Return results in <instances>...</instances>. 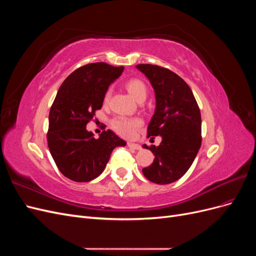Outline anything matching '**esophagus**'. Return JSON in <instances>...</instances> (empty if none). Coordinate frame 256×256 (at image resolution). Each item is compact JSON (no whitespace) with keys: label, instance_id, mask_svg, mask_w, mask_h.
Segmentation results:
<instances>
[{"label":"esophagus","instance_id":"esophagus-1","mask_svg":"<svg viewBox=\"0 0 256 256\" xmlns=\"http://www.w3.org/2000/svg\"><path fill=\"white\" fill-rule=\"evenodd\" d=\"M128 147L131 150H141V145L136 144V143H131V142L128 143Z\"/></svg>","mask_w":256,"mask_h":256}]
</instances>
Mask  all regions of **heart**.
<instances>
[{
	"label": "heart",
	"mask_w": 256,
	"mask_h": 256,
	"mask_svg": "<svg viewBox=\"0 0 256 256\" xmlns=\"http://www.w3.org/2000/svg\"><path fill=\"white\" fill-rule=\"evenodd\" d=\"M126 88L128 90L129 94L132 96L134 100H140L146 98L147 88L144 82L140 79H130L126 82ZM111 97V90H106L104 95V100L108 102ZM142 122L138 118H129L125 116H118L112 120V126L116 132L124 136H130L134 134V131L141 126Z\"/></svg>",
	"instance_id": "b5f03b06"
}]
</instances>
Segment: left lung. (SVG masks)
I'll list each match as a JSON object with an SVG mask.
<instances>
[{
    "label": "left lung",
    "mask_w": 256,
    "mask_h": 256,
    "mask_svg": "<svg viewBox=\"0 0 256 256\" xmlns=\"http://www.w3.org/2000/svg\"><path fill=\"white\" fill-rule=\"evenodd\" d=\"M136 67L148 79L156 99L147 136H161L159 146L150 147L154 162L142 172L152 182L172 184L188 171L200 147L202 120L198 106L189 85L173 72L150 64ZM143 147L148 150L146 145Z\"/></svg>",
    "instance_id": "8db88e82"
}]
</instances>
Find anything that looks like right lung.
Here are the masks:
<instances>
[{"label":"right lung","instance_id":"add662e5","mask_svg":"<svg viewBox=\"0 0 256 256\" xmlns=\"http://www.w3.org/2000/svg\"><path fill=\"white\" fill-rule=\"evenodd\" d=\"M124 67L106 63L82 66L62 83L49 113L48 146L56 166L65 177L88 182L104 172L115 147L126 142L113 131H102L98 138L86 124L102 108L110 85Z\"/></svg>","mask_w":256,"mask_h":256}]
</instances>
